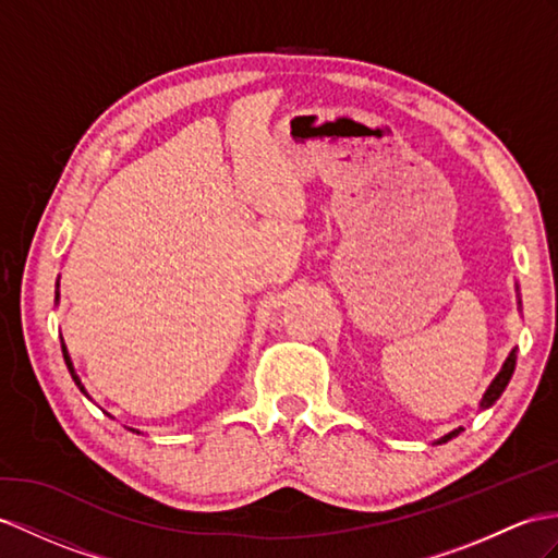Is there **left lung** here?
<instances>
[{
	"label": "left lung",
	"instance_id": "left-lung-1",
	"mask_svg": "<svg viewBox=\"0 0 558 558\" xmlns=\"http://www.w3.org/2000/svg\"><path fill=\"white\" fill-rule=\"evenodd\" d=\"M513 369H515V350L509 352V357H507L505 364H501V369H499V374L495 376V381L490 384V388L485 390V396H483V400H481L483 410H485V407H493V404L497 402V398L501 396V392H505V388H507L509 381H511ZM459 433H461V428H454L452 433H447V436H442V438L438 440V445H440V442H447V440H452L454 436H459Z\"/></svg>",
	"mask_w": 558,
	"mask_h": 558
}]
</instances>
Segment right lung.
Returning <instances> with one entry per match:
<instances>
[{
	"label": "right lung",
	"instance_id": "add662e5",
	"mask_svg": "<svg viewBox=\"0 0 558 558\" xmlns=\"http://www.w3.org/2000/svg\"><path fill=\"white\" fill-rule=\"evenodd\" d=\"M57 289H59V283H57ZM57 301H59V291H57ZM61 350H63V360H65V366H68V372H71V376H73V381H75V386L85 392V386L80 384V376L75 374V369H73V362H71V355H68V348H65V343H63V338H61ZM87 396V392H85Z\"/></svg>",
	"mask_w": 558,
	"mask_h": 558
}]
</instances>
